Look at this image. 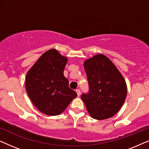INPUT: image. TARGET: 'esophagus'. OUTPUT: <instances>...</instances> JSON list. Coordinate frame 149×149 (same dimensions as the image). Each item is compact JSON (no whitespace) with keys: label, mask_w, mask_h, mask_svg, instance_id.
Returning a JSON list of instances; mask_svg holds the SVG:
<instances>
[{"label":"esophagus","mask_w":149,"mask_h":149,"mask_svg":"<svg viewBox=\"0 0 149 149\" xmlns=\"http://www.w3.org/2000/svg\"><path fill=\"white\" fill-rule=\"evenodd\" d=\"M76 91L77 96H79V95H80V94H81V91H80V90H79V89H77L76 91Z\"/></svg>","instance_id":"1"}]
</instances>
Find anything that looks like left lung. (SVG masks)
Segmentation results:
<instances>
[{
	"label": "left lung",
	"instance_id": "8db88e82",
	"mask_svg": "<svg viewBox=\"0 0 149 149\" xmlns=\"http://www.w3.org/2000/svg\"><path fill=\"white\" fill-rule=\"evenodd\" d=\"M84 67L90 90L81 98L88 112L97 120L111 118L119 111L126 98L127 85L123 75L102 54L88 58Z\"/></svg>",
	"mask_w": 149,
	"mask_h": 149
}]
</instances>
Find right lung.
<instances>
[{"instance_id":"1","label":"right lung","mask_w":149,"mask_h":149,"mask_svg":"<svg viewBox=\"0 0 149 149\" xmlns=\"http://www.w3.org/2000/svg\"><path fill=\"white\" fill-rule=\"evenodd\" d=\"M68 58L56 49H50L33 64L26 74V89L40 111L48 116L60 115L77 93L69 88L63 71Z\"/></svg>"}]
</instances>
